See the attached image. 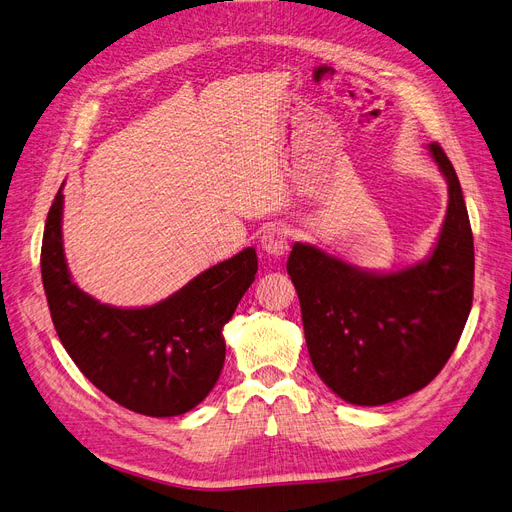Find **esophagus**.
I'll list each match as a JSON object with an SVG mask.
<instances>
[{
    "label": "esophagus",
    "mask_w": 512,
    "mask_h": 512,
    "mask_svg": "<svg viewBox=\"0 0 512 512\" xmlns=\"http://www.w3.org/2000/svg\"><path fill=\"white\" fill-rule=\"evenodd\" d=\"M260 245H262V250L267 252L269 256H284L286 252H288V231L284 226H279V224H271V226H267L262 231V235H260Z\"/></svg>",
    "instance_id": "obj_1"
}]
</instances>
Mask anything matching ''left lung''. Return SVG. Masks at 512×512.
<instances>
[{
    "label": "left lung",
    "instance_id": "8db88e82",
    "mask_svg": "<svg viewBox=\"0 0 512 512\" xmlns=\"http://www.w3.org/2000/svg\"><path fill=\"white\" fill-rule=\"evenodd\" d=\"M447 218L426 262L368 273L294 243L288 275L301 301L315 373L345 402L379 407L426 387L451 358L472 307L474 241L460 180L438 144Z\"/></svg>",
    "mask_w": 512,
    "mask_h": 512
}]
</instances>
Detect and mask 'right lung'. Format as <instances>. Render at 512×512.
Returning <instances> with one entry per match:
<instances>
[{"label":"right lung","instance_id":"1","mask_svg":"<svg viewBox=\"0 0 512 512\" xmlns=\"http://www.w3.org/2000/svg\"><path fill=\"white\" fill-rule=\"evenodd\" d=\"M63 192L50 205L42 281L65 351L97 390L148 417L182 415L211 392L226 356L222 328L258 271L245 248L197 275L180 292L142 309L101 305L69 277L63 254Z\"/></svg>","mask_w":512,"mask_h":512}]
</instances>
